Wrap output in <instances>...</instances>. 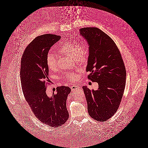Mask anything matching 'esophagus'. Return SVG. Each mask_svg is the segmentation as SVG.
I'll return each mask as SVG.
<instances>
[{"mask_svg": "<svg viewBox=\"0 0 148 148\" xmlns=\"http://www.w3.org/2000/svg\"><path fill=\"white\" fill-rule=\"evenodd\" d=\"M79 86H77V85H72L71 86V90H72V91H73V90H77V89H79Z\"/></svg>", "mask_w": 148, "mask_h": 148, "instance_id": "34e87169", "label": "esophagus"}]
</instances>
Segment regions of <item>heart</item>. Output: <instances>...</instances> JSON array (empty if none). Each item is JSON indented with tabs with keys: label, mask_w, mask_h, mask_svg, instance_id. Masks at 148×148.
Listing matches in <instances>:
<instances>
[{
	"label": "heart",
	"mask_w": 148,
	"mask_h": 148,
	"mask_svg": "<svg viewBox=\"0 0 148 148\" xmlns=\"http://www.w3.org/2000/svg\"><path fill=\"white\" fill-rule=\"evenodd\" d=\"M58 52L60 54L74 56L78 62L84 63L87 62L88 58L89 48L87 45H82L78 47L75 43L66 42L60 47ZM46 64L50 69H55L58 67V60L55 55L50 53L47 54ZM77 78V74L74 72L68 73L64 76V79L70 81H75Z\"/></svg>",
	"instance_id": "1"
}]
</instances>
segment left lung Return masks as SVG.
<instances>
[{"mask_svg": "<svg viewBox=\"0 0 148 148\" xmlns=\"http://www.w3.org/2000/svg\"><path fill=\"white\" fill-rule=\"evenodd\" d=\"M89 44L86 68L88 80L98 83V90L83 86L88 112L94 120L108 121L116 113L125 90L126 69L121 54L112 38L95 27L81 28Z\"/></svg>", "mask_w": 148, "mask_h": 148, "instance_id": "1", "label": "left lung"}]
</instances>
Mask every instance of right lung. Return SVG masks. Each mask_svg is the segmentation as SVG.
<instances>
[{"label": "right lung", "mask_w": 148, "mask_h": 148, "mask_svg": "<svg viewBox=\"0 0 148 148\" xmlns=\"http://www.w3.org/2000/svg\"><path fill=\"white\" fill-rule=\"evenodd\" d=\"M60 38L53 34L37 36L26 47L21 62L20 78L27 103L40 121L54 127L62 125L69 118L66 101L71 91L69 87L62 86L56 88V94L47 93V84L51 82L46 56Z\"/></svg>", "instance_id": "right-lung-1"}]
</instances>
